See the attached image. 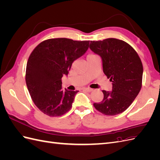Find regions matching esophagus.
<instances>
[{
	"mask_svg": "<svg viewBox=\"0 0 160 160\" xmlns=\"http://www.w3.org/2000/svg\"><path fill=\"white\" fill-rule=\"evenodd\" d=\"M83 90L87 91V92H91L93 91V89H91V88H83Z\"/></svg>",
	"mask_w": 160,
	"mask_h": 160,
	"instance_id": "obj_1",
	"label": "esophagus"
}]
</instances>
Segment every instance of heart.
Listing matches in <instances>:
<instances>
[{"mask_svg":"<svg viewBox=\"0 0 160 160\" xmlns=\"http://www.w3.org/2000/svg\"><path fill=\"white\" fill-rule=\"evenodd\" d=\"M93 56H95V55H94V54H89L88 55V57H87V59H88V58L91 57H93Z\"/></svg>","mask_w":160,"mask_h":160,"instance_id":"heart-1","label":"heart"}]
</instances>
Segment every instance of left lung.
I'll return each mask as SVG.
<instances>
[{
	"mask_svg": "<svg viewBox=\"0 0 160 160\" xmlns=\"http://www.w3.org/2000/svg\"><path fill=\"white\" fill-rule=\"evenodd\" d=\"M90 49L102 59L103 71L112 82V91L103 90V99L95 108L106 115H115L126 110L142 85L143 65L133 48L114 38L91 41Z\"/></svg>",
	"mask_w": 160,
	"mask_h": 160,
	"instance_id": "1",
	"label": "left lung"
}]
</instances>
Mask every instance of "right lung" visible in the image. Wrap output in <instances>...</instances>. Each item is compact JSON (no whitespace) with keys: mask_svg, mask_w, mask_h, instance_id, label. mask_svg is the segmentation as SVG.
Returning <instances> with one entry per match:
<instances>
[{"mask_svg":"<svg viewBox=\"0 0 160 160\" xmlns=\"http://www.w3.org/2000/svg\"><path fill=\"white\" fill-rule=\"evenodd\" d=\"M89 45V41L50 38L32 51L27 61L25 80L32 100L41 112L59 117L70 110L79 91H62V77L68 75L72 62L85 54Z\"/></svg>","mask_w":160,"mask_h":160,"instance_id":"1","label":"right lung"}]
</instances>
